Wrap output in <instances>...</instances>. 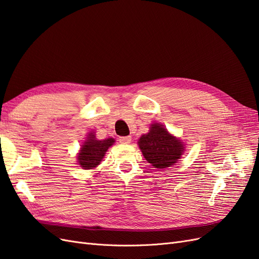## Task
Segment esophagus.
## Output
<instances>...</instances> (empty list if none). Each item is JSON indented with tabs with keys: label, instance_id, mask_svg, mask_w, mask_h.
Listing matches in <instances>:
<instances>
[{
	"label": "esophagus",
	"instance_id": "34e87169",
	"mask_svg": "<svg viewBox=\"0 0 259 259\" xmlns=\"http://www.w3.org/2000/svg\"><path fill=\"white\" fill-rule=\"evenodd\" d=\"M119 142L120 143H123V144H128L131 142V137L128 136V137H120L119 138Z\"/></svg>",
	"mask_w": 259,
	"mask_h": 259
}]
</instances>
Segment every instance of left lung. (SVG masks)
<instances>
[{
	"label": "left lung",
	"mask_w": 259,
	"mask_h": 259,
	"mask_svg": "<svg viewBox=\"0 0 259 259\" xmlns=\"http://www.w3.org/2000/svg\"><path fill=\"white\" fill-rule=\"evenodd\" d=\"M139 146L145 159L158 169L172 166L181 157L184 149L180 140L158 122L152 124L149 134L140 138Z\"/></svg>",
	"instance_id": "8db88e82"
}]
</instances>
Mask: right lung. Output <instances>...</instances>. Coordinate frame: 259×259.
I'll use <instances>...</instances> for the list:
<instances>
[{"label": "right lung", "instance_id": "right-lung-1", "mask_svg": "<svg viewBox=\"0 0 259 259\" xmlns=\"http://www.w3.org/2000/svg\"><path fill=\"white\" fill-rule=\"evenodd\" d=\"M115 140L113 138L100 141V140L95 139L94 135L90 134L78 155L79 165L83 169H92L97 167L105 155V152L108 150V147L112 146Z\"/></svg>", "mask_w": 259, "mask_h": 259}]
</instances>
